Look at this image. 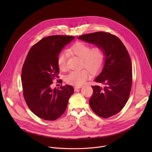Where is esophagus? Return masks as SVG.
Returning <instances> with one entry per match:
<instances>
[{"label": "esophagus", "instance_id": "34e87169", "mask_svg": "<svg viewBox=\"0 0 152 152\" xmlns=\"http://www.w3.org/2000/svg\"><path fill=\"white\" fill-rule=\"evenodd\" d=\"M81 87H82V86H75V90L76 91V90L79 89V88H80Z\"/></svg>", "mask_w": 152, "mask_h": 152}]
</instances>
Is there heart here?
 <instances>
[{
	"mask_svg": "<svg viewBox=\"0 0 152 152\" xmlns=\"http://www.w3.org/2000/svg\"><path fill=\"white\" fill-rule=\"evenodd\" d=\"M70 52L82 59V66L86 67L92 73L98 72L104 62L105 53L100 47H91L84 42H77L70 49ZM67 55L66 52H61L57 59L58 66L61 70L66 69ZM90 73L87 70L72 71L66 77V81L71 85L80 86L88 79Z\"/></svg>",
	"mask_w": 152,
	"mask_h": 152,
	"instance_id": "heart-1",
	"label": "heart"
}]
</instances>
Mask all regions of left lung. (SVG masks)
I'll list each match as a JSON object with an SVG mask.
<instances>
[{
	"label": "left lung",
	"mask_w": 152,
	"mask_h": 152,
	"mask_svg": "<svg viewBox=\"0 0 152 152\" xmlns=\"http://www.w3.org/2000/svg\"><path fill=\"white\" fill-rule=\"evenodd\" d=\"M77 38L100 47L104 52L103 67L94 79L104 86H91L93 94L89 103L97 115L103 118L113 116L125 106L131 90L132 68L129 53L117 37L107 32L85 34Z\"/></svg>",
	"instance_id": "left-lung-1"
}]
</instances>
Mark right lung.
<instances>
[{
	"mask_svg": "<svg viewBox=\"0 0 152 152\" xmlns=\"http://www.w3.org/2000/svg\"><path fill=\"white\" fill-rule=\"evenodd\" d=\"M74 38L64 35L43 38L31 48L25 61L21 72L23 96L30 110L43 120L59 118L74 92L69 85L61 86L60 90L50 87L53 79L59 77L58 56Z\"/></svg>",
	"mask_w": 152,
	"mask_h": 152,
	"instance_id": "obj_1",
	"label": "right lung"
}]
</instances>
